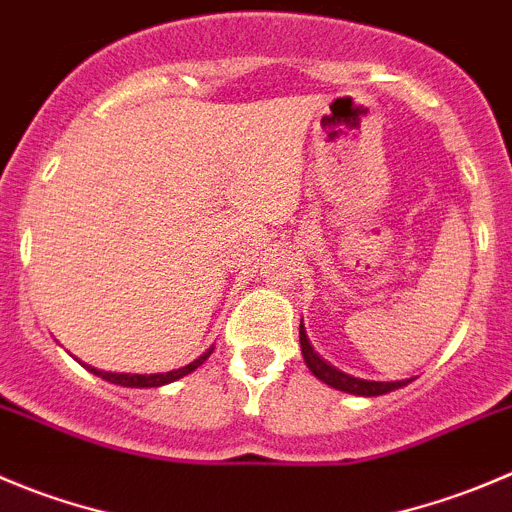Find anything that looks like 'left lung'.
Instances as JSON below:
<instances>
[{"mask_svg": "<svg viewBox=\"0 0 512 512\" xmlns=\"http://www.w3.org/2000/svg\"><path fill=\"white\" fill-rule=\"evenodd\" d=\"M300 348H303V358H305V366L310 369V374L315 379H321L323 384L333 386L338 391H346V394L353 396H381V394H389V391L401 389V386L412 384V379H404V381H369V379H356L351 374H343L338 371L336 366H331L328 361H323L318 353L313 351L308 341V333H305L303 321H300Z\"/></svg>", "mask_w": 512, "mask_h": 512, "instance_id": "1", "label": "left lung"}]
</instances>
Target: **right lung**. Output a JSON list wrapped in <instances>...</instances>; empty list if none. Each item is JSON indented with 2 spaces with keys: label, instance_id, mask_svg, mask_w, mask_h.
Masks as SVG:
<instances>
[{
  "label": "right lung",
  "instance_id": "add662e5",
  "mask_svg": "<svg viewBox=\"0 0 512 512\" xmlns=\"http://www.w3.org/2000/svg\"><path fill=\"white\" fill-rule=\"evenodd\" d=\"M212 351H214V346L207 348V351H204L199 358H194L191 364L181 366V369H174V371H166V374H111V371L93 369V366H88V364H83V366L90 371V374L100 376V379H105V381H111V384L128 386V389H156V386L171 384V381L181 379V376H186V374H191L194 369H199V366H202L204 361L212 356Z\"/></svg>",
  "mask_w": 512,
  "mask_h": 512
}]
</instances>
